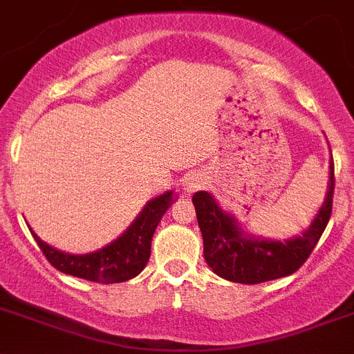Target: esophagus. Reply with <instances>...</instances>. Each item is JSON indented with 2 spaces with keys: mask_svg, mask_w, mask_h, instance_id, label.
Returning <instances> with one entry per match:
<instances>
[{
  "mask_svg": "<svg viewBox=\"0 0 354 354\" xmlns=\"http://www.w3.org/2000/svg\"><path fill=\"white\" fill-rule=\"evenodd\" d=\"M205 184H207V177H205L203 174H200V171H194V174H191L189 177L184 180V187L187 189V193H194V191L201 189Z\"/></svg>",
  "mask_w": 354,
  "mask_h": 354,
  "instance_id": "34e87169",
  "label": "esophagus"
}]
</instances>
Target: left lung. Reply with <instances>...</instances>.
<instances>
[{"mask_svg":"<svg viewBox=\"0 0 354 354\" xmlns=\"http://www.w3.org/2000/svg\"><path fill=\"white\" fill-rule=\"evenodd\" d=\"M334 160L330 161V179L325 201L313 218L311 225L292 240H262L241 231L234 217L222 210L207 191L194 193L198 225L203 236V255L212 271L234 283L255 285L278 280L297 271L325 231L334 200Z\"/></svg>","mask_w":354,"mask_h":354,"instance_id":"1","label":"left lung"}]
</instances>
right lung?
I'll use <instances>...</instances> for the list:
<instances>
[{"mask_svg": "<svg viewBox=\"0 0 354 354\" xmlns=\"http://www.w3.org/2000/svg\"><path fill=\"white\" fill-rule=\"evenodd\" d=\"M171 201H174V191H167L161 196L147 201L144 210L129 230L113 243L92 254H64L39 240L32 230L31 233L38 247L41 248L43 255L60 272L95 283H121L136 278L146 268L151 257L153 234Z\"/></svg>", "mask_w": 354, "mask_h": 354, "instance_id": "right-lung-1", "label": "right lung"}]
</instances>
